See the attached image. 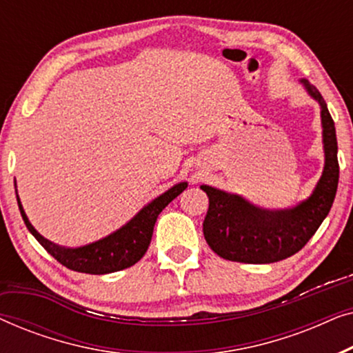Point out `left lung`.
Returning a JSON list of instances; mask_svg holds the SVG:
<instances>
[{
	"label": "left lung",
	"instance_id": "obj_1",
	"mask_svg": "<svg viewBox=\"0 0 353 353\" xmlns=\"http://www.w3.org/2000/svg\"><path fill=\"white\" fill-rule=\"evenodd\" d=\"M307 93L320 104L325 167L312 194L297 205L268 210L239 194L202 185L209 196L204 225L207 244L221 259L243 263H273L299 252L330 214L339 183L336 128L320 91L302 79Z\"/></svg>",
	"mask_w": 353,
	"mask_h": 353
}]
</instances>
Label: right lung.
<instances>
[{"label": "right lung", "instance_id": "right-lung-1", "mask_svg": "<svg viewBox=\"0 0 353 353\" xmlns=\"http://www.w3.org/2000/svg\"><path fill=\"white\" fill-rule=\"evenodd\" d=\"M188 188L186 181L178 183V185L172 186L170 190L163 192V194L157 196L149 204L143 207L132 220L127 221L122 228L115 230L114 233L101 238L94 243H90L86 245H80V248H62L38 233L33 228V225L28 221L23 207L21 204V199L17 196V204L21 215L23 219V223L28 228V231L35 236L38 243L54 257L57 262L64 265L69 270L80 273H90V274H105L120 272V270L132 267L141 260V257L146 254V250L151 244L154 225L161 212L175 199L178 194H181Z\"/></svg>", "mask_w": 353, "mask_h": 353}]
</instances>
